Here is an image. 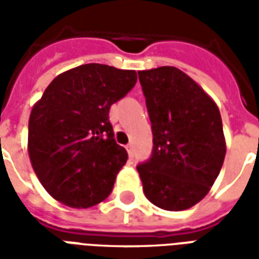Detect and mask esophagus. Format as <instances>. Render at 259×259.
<instances>
[{"label": "esophagus", "mask_w": 259, "mask_h": 259, "mask_svg": "<svg viewBox=\"0 0 259 259\" xmlns=\"http://www.w3.org/2000/svg\"><path fill=\"white\" fill-rule=\"evenodd\" d=\"M126 150H127L129 157L133 158V154H135V151H133V146H132V144H127V146H126Z\"/></svg>", "instance_id": "obj_1"}]
</instances>
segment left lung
<instances>
[{"label":"left lung","instance_id":"left-lung-1","mask_svg":"<svg viewBox=\"0 0 259 259\" xmlns=\"http://www.w3.org/2000/svg\"><path fill=\"white\" fill-rule=\"evenodd\" d=\"M154 137L151 158L137 166L154 205L185 211L211 190L226 155L222 118L211 97L175 66L140 70Z\"/></svg>","mask_w":259,"mask_h":259}]
</instances>
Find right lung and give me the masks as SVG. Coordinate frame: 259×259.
<instances>
[{
	"mask_svg": "<svg viewBox=\"0 0 259 259\" xmlns=\"http://www.w3.org/2000/svg\"><path fill=\"white\" fill-rule=\"evenodd\" d=\"M137 81L136 70L85 64L58 74L33 105L27 151L53 198L90 208L107 198L127 152L113 139L109 108Z\"/></svg>",
	"mask_w": 259,
	"mask_h": 259,
	"instance_id": "add662e5",
	"label": "right lung"
}]
</instances>
